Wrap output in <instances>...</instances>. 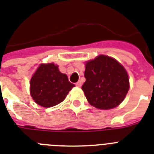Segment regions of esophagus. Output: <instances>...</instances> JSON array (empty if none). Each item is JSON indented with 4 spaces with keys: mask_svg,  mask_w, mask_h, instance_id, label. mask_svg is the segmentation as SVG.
Masks as SVG:
<instances>
[{
    "mask_svg": "<svg viewBox=\"0 0 154 154\" xmlns=\"http://www.w3.org/2000/svg\"><path fill=\"white\" fill-rule=\"evenodd\" d=\"M81 85H82V83H81V81H80L76 83V86H77V87H81Z\"/></svg>",
    "mask_w": 154,
    "mask_h": 154,
    "instance_id": "1",
    "label": "esophagus"
}]
</instances>
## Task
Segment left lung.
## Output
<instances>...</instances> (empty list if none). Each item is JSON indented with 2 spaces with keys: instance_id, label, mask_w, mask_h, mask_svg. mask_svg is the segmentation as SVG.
<instances>
[{
  "instance_id": "obj_1",
  "label": "left lung",
  "mask_w": 154,
  "mask_h": 154,
  "mask_svg": "<svg viewBox=\"0 0 154 154\" xmlns=\"http://www.w3.org/2000/svg\"><path fill=\"white\" fill-rule=\"evenodd\" d=\"M85 82L81 87L91 105L112 109L119 105L130 88L124 67L112 57L99 55L86 62Z\"/></svg>"
}]
</instances>
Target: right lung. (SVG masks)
<instances>
[{
	"label": "right lung",
	"instance_id": "add662e5",
	"mask_svg": "<svg viewBox=\"0 0 154 154\" xmlns=\"http://www.w3.org/2000/svg\"><path fill=\"white\" fill-rule=\"evenodd\" d=\"M67 75L62 73L54 63L41 64L30 81V92L35 102L44 107H51L64 100L74 87Z\"/></svg>",
	"mask_w": 154,
	"mask_h": 154
}]
</instances>
